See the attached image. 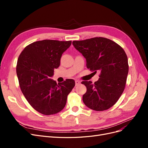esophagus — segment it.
<instances>
[{
    "instance_id": "obj_1",
    "label": "esophagus",
    "mask_w": 148,
    "mask_h": 148,
    "mask_svg": "<svg viewBox=\"0 0 148 148\" xmlns=\"http://www.w3.org/2000/svg\"><path fill=\"white\" fill-rule=\"evenodd\" d=\"M80 83H81V82L79 81V80H76L75 81V85L76 86H78Z\"/></svg>"
}]
</instances>
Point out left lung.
<instances>
[{
  "instance_id": "8db88e82",
  "label": "left lung",
  "mask_w": 148,
  "mask_h": 148,
  "mask_svg": "<svg viewBox=\"0 0 148 148\" xmlns=\"http://www.w3.org/2000/svg\"><path fill=\"white\" fill-rule=\"evenodd\" d=\"M73 45L86 60V66L99 78L82 83L86 87L83 101L96 111L109 109L117 102L124 91L128 73V58L123 48L109 39L96 37L73 41Z\"/></svg>"
}]
</instances>
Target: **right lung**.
<instances>
[{
	"instance_id": "obj_1",
	"label": "right lung",
	"mask_w": 148,
	"mask_h": 148,
	"mask_svg": "<svg viewBox=\"0 0 148 148\" xmlns=\"http://www.w3.org/2000/svg\"><path fill=\"white\" fill-rule=\"evenodd\" d=\"M71 44V41L50 39L36 41L26 46L18 59L16 74L21 92L33 108L42 114L60 112L75 86L72 79L57 84L51 78Z\"/></svg>"
}]
</instances>
